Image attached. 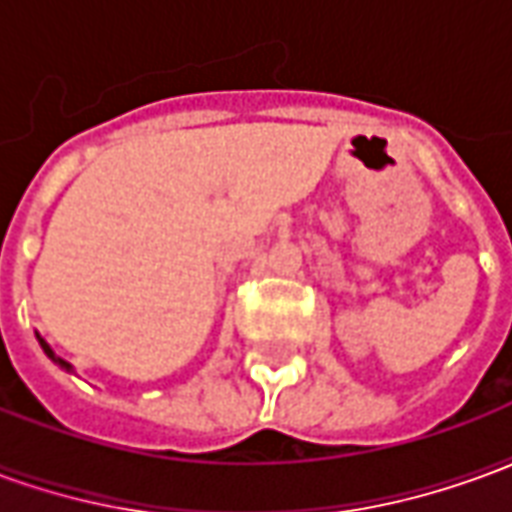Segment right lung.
Wrapping results in <instances>:
<instances>
[{
    "mask_svg": "<svg viewBox=\"0 0 512 512\" xmlns=\"http://www.w3.org/2000/svg\"><path fill=\"white\" fill-rule=\"evenodd\" d=\"M38 343H40V348H43V354L49 356V359H51V362H54V365H60L62 370H68V373H73V365H71V362H65V359H62V356L54 354V348H51V345L46 343V340H43V337H40V334H38Z\"/></svg>",
    "mask_w": 512,
    "mask_h": 512,
    "instance_id": "right-lung-1",
    "label": "right lung"
}]
</instances>
